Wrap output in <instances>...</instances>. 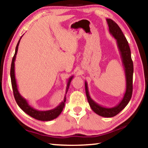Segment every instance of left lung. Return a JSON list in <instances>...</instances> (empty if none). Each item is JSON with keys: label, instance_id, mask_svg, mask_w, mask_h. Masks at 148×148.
<instances>
[{"label": "left lung", "instance_id": "1", "mask_svg": "<svg viewBox=\"0 0 148 148\" xmlns=\"http://www.w3.org/2000/svg\"><path fill=\"white\" fill-rule=\"evenodd\" d=\"M106 21L109 27L110 33L116 40L117 47L121 55L123 66H124L125 79H126V90H125V92L122 100L117 106L112 108H106L97 104L91 98L86 81L85 82V89H86L87 101L92 111L101 116L112 117L116 116L122 110H123L131 99L132 93L133 62L131 59V49H130L128 42L121 29L116 22L111 19H106Z\"/></svg>", "mask_w": 148, "mask_h": 148}]
</instances>
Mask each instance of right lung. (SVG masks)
Here are the masks:
<instances>
[{"label":"right lung","instance_id":"1","mask_svg":"<svg viewBox=\"0 0 148 148\" xmlns=\"http://www.w3.org/2000/svg\"><path fill=\"white\" fill-rule=\"evenodd\" d=\"M22 36L20 38L19 40L17 42V44L16 47V51H15V54L13 57L11 64V69H10V77H11V82L12 89H13V92L14 98L16 99V101L18 106L20 107L23 112H25L27 114H28L33 118L40 120V121H51L54 119L57 118L58 117L63 110L64 107V104L66 102V94L67 93V91L69 89L70 84L72 81V78H73V76H71L68 80V83H67V86L66 89V93H65L63 101H62L59 106H57L55 108L50 110H46V111H40V110H36L34 108H32L31 105H29L27 100L24 99L23 97L20 95L19 92L18 91V87H17V82L16 76H15V61H16L17 50H18V46L19 44L20 40Z\"/></svg>","mask_w":148,"mask_h":148}]
</instances>
